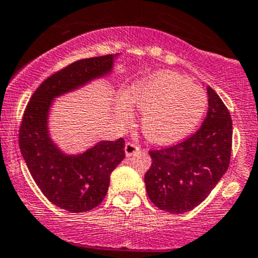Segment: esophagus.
Here are the masks:
<instances>
[{
  "instance_id": "obj_1",
  "label": "esophagus",
  "mask_w": 258,
  "mask_h": 258,
  "mask_svg": "<svg viewBox=\"0 0 258 258\" xmlns=\"http://www.w3.org/2000/svg\"><path fill=\"white\" fill-rule=\"evenodd\" d=\"M139 150H140V146L134 143H127L126 146H124V153H126L127 156H132Z\"/></svg>"
}]
</instances>
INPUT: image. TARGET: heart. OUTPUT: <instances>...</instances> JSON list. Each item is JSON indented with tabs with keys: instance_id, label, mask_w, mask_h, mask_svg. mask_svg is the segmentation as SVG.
<instances>
[{
	"instance_id": "heart-1",
	"label": "heart",
	"mask_w": 258,
	"mask_h": 258,
	"mask_svg": "<svg viewBox=\"0 0 258 258\" xmlns=\"http://www.w3.org/2000/svg\"><path fill=\"white\" fill-rule=\"evenodd\" d=\"M131 104L144 113V136L156 145L183 141L201 123L208 110V95L200 86L169 71H156L135 81L126 96L118 99L122 115L131 113Z\"/></svg>"
}]
</instances>
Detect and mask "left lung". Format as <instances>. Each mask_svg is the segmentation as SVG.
<instances>
[{
	"mask_svg": "<svg viewBox=\"0 0 258 258\" xmlns=\"http://www.w3.org/2000/svg\"><path fill=\"white\" fill-rule=\"evenodd\" d=\"M209 109L192 136L169 148L150 150L145 174L149 199L160 210L183 214L199 206L228 170L233 124L220 96L208 86Z\"/></svg>",
	"mask_w": 258,
	"mask_h": 258,
	"instance_id": "left-lung-1",
	"label": "left lung"
}]
</instances>
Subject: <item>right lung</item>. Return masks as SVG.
<instances>
[{
    "mask_svg": "<svg viewBox=\"0 0 258 258\" xmlns=\"http://www.w3.org/2000/svg\"><path fill=\"white\" fill-rule=\"evenodd\" d=\"M118 54L79 59L45 79L25 108L19 145L31 177L53 205L71 213L99 205L109 187L110 174L124 159V140L100 141L85 153H62L48 132V114L54 98L76 90L112 71Z\"/></svg>",
    "mask_w": 258,
    "mask_h": 258,
    "instance_id": "add662e5",
    "label": "right lung"
}]
</instances>
